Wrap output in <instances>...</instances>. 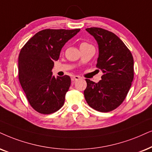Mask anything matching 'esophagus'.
Wrapping results in <instances>:
<instances>
[{
	"label": "esophagus",
	"instance_id": "1",
	"mask_svg": "<svg viewBox=\"0 0 152 152\" xmlns=\"http://www.w3.org/2000/svg\"><path fill=\"white\" fill-rule=\"evenodd\" d=\"M80 78V76H74L72 77V79L74 80H79Z\"/></svg>",
	"mask_w": 152,
	"mask_h": 152
}]
</instances>
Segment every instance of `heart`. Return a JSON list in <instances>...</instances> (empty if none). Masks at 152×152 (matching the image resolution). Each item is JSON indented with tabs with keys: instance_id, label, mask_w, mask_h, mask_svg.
Segmentation results:
<instances>
[{
	"instance_id": "obj_1",
	"label": "heart",
	"mask_w": 152,
	"mask_h": 152,
	"mask_svg": "<svg viewBox=\"0 0 152 152\" xmlns=\"http://www.w3.org/2000/svg\"><path fill=\"white\" fill-rule=\"evenodd\" d=\"M88 43H85V42H84V43H82L81 44H80V46H81V45H88Z\"/></svg>"
}]
</instances>
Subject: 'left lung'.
Listing matches in <instances>:
<instances>
[{"label":"left lung","instance_id":"1","mask_svg":"<svg viewBox=\"0 0 152 152\" xmlns=\"http://www.w3.org/2000/svg\"><path fill=\"white\" fill-rule=\"evenodd\" d=\"M86 30L98 44L96 66L103 75L97 83L86 79L84 96L90 107L109 112L120 106L127 96L134 77L133 57L124 42L112 32L97 27Z\"/></svg>","mask_w":152,"mask_h":152}]
</instances>
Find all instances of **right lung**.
<instances>
[{
  "label": "right lung",
  "mask_w": 152,
  "mask_h": 152,
  "mask_svg": "<svg viewBox=\"0 0 152 152\" xmlns=\"http://www.w3.org/2000/svg\"><path fill=\"white\" fill-rule=\"evenodd\" d=\"M80 28L44 29L31 38L21 50L18 59L19 80L34 110L50 114L63 106L71 78L53 76L54 62L61 50Z\"/></svg>",
  "instance_id": "right-lung-1"
}]
</instances>
